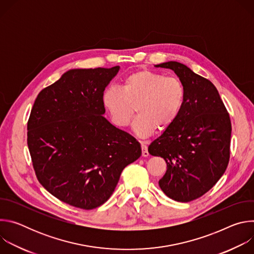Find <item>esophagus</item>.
<instances>
[{
  "instance_id": "34e87169",
  "label": "esophagus",
  "mask_w": 254,
  "mask_h": 254,
  "mask_svg": "<svg viewBox=\"0 0 254 254\" xmlns=\"http://www.w3.org/2000/svg\"><path fill=\"white\" fill-rule=\"evenodd\" d=\"M140 146H141L142 157H148L149 152H148V147H147V141H140Z\"/></svg>"
}]
</instances>
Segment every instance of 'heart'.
Returning a JSON list of instances; mask_svg holds the SVG:
<instances>
[{"label": "heart", "instance_id": "1", "mask_svg": "<svg viewBox=\"0 0 254 254\" xmlns=\"http://www.w3.org/2000/svg\"><path fill=\"white\" fill-rule=\"evenodd\" d=\"M185 96L184 84L179 78L141 69L125 77L122 90L106 88L102 102L120 127L130 124L136 110L138 116L133 129L139 136L146 137L155 128L165 130L175 123L182 111Z\"/></svg>", "mask_w": 254, "mask_h": 254}]
</instances>
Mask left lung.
I'll list each match as a JSON object with an SVG mask.
<instances>
[{
    "label": "left lung",
    "instance_id": "8db88e82",
    "mask_svg": "<svg viewBox=\"0 0 254 254\" xmlns=\"http://www.w3.org/2000/svg\"><path fill=\"white\" fill-rule=\"evenodd\" d=\"M156 66L172 69L184 84L186 96L175 123L148 151L167 163L159 181L162 191L175 201L190 202L213 188L228 166L230 117L210 80L176 61Z\"/></svg>",
    "mask_w": 254,
    "mask_h": 254
}]
</instances>
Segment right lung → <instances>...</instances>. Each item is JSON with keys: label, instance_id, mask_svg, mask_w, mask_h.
Listing matches in <instances>:
<instances>
[{"label": "right lung", "instance_id": "obj_1", "mask_svg": "<svg viewBox=\"0 0 254 254\" xmlns=\"http://www.w3.org/2000/svg\"><path fill=\"white\" fill-rule=\"evenodd\" d=\"M112 68L72 69L42 89L27 124V143L40 184L60 201L91 210L114 193L140 144L102 117Z\"/></svg>", "mask_w": 254, "mask_h": 254}]
</instances>
